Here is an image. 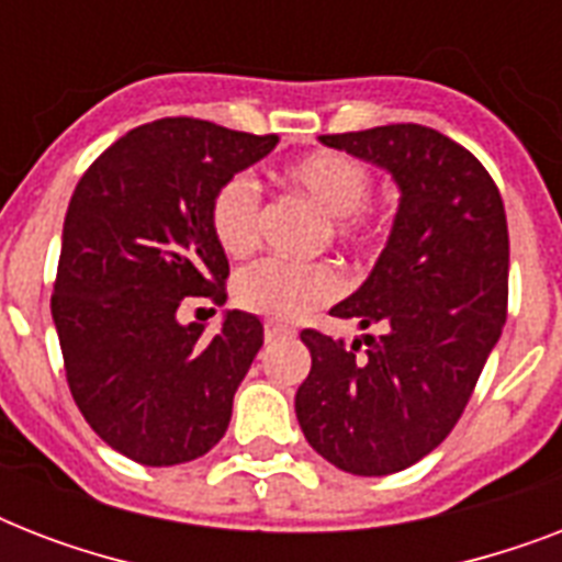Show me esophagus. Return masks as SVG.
I'll return each mask as SVG.
<instances>
[{
	"label": "esophagus",
	"mask_w": 562,
	"mask_h": 562,
	"mask_svg": "<svg viewBox=\"0 0 562 562\" xmlns=\"http://www.w3.org/2000/svg\"><path fill=\"white\" fill-rule=\"evenodd\" d=\"M291 335H294V329H289V326H280V324L265 326V341L268 344L282 341V338H291Z\"/></svg>",
	"instance_id": "1"
}]
</instances>
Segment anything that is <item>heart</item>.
I'll use <instances>...</instances> for the list:
<instances>
[{
	"label": "heart",
	"instance_id": "obj_1",
	"mask_svg": "<svg viewBox=\"0 0 562 562\" xmlns=\"http://www.w3.org/2000/svg\"><path fill=\"white\" fill-rule=\"evenodd\" d=\"M282 183L297 189L326 212L329 236L341 245L368 247L387 227V212L370 201V169L347 151L303 154L282 166ZM262 194L254 175L236 171L215 187L210 198V229L227 256H247L259 241ZM341 294V273L333 265H291L259 259L233 280V300L250 315L271 324H294L308 312Z\"/></svg>",
	"mask_w": 562,
	"mask_h": 562
}]
</instances>
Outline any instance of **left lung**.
<instances>
[{"mask_svg":"<svg viewBox=\"0 0 562 562\" xmlns=\"http://www.w3.org/2000/svg\"><path fill=\"white\" fill-rule=\"evenodd\" d=\"M321 143L382 166L400 212L368 282L329 312L382 326L347 347L300 338L312 370L294 408L317 454L352 475H391L443 443L470 402L507 317V215L490 171L426 125L326 134Z\"/></svg>","mask_w":562,"mask_h":562,"instance_id":"1","label":"left lung"}]
</instances>
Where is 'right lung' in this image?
I'll list each match as a JSON object with an SVG mask.
<instances>
[{
    "instance_id": "add662e5",
    "label": "right lung",
    "mask_w": 562,
    "mask_h": 562,
    "mask_svg": "<svg viewBox=\"0 0 562 562\" xmlns=\"http://www.w3.org/2000/svg\"><path fill=\"white\" fill-rule=\"evenodd\" d=\"M277 143L203 119H157L116 139L75 187L52 317L75 405L131 461H194L227 431L262 324L227 312L206 338L203 324H178V308L187 297L224 306L229 265L210 198Z\"/></svg>"
}]
</instances>
